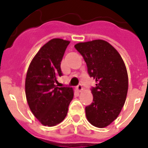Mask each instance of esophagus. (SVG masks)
I'll list each match as a JSON object with an SVG mask.
<instances>
[{"label":"esophagus","mask_w":148,"mask_h":148,"mask_svg":"<svg viewBox=\"0 0 148 148\" xmlns=\"http://www.w3.org/2000/svg\"><path fill=\"white\" fill-rule=\"evenodd\" d=\"M76 90L78 92H82V90H83V87H82V84H78L76 87Z\"/></svg>","instance_id":"esophagus-1"}]
</instances>
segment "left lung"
I'll return each mask as SVG.
<instances>
[{
  "instance_id": "8db88e82",
  "label": "left lung",
  "mask_w": 148,
  "mask_h": 148,
  "mask_svg": "<svg viewBox=\"0 0 148 148\" xmlns=\"http://www.w3.org/2000/svg\"><path fill=\"white\" fill-rule=\"evenodd\" d=\"M75 48L96 82L91 88L92 102L85 108L87 119L93 126L105 127L118 117L125 104L128 90L126 66L118 51L105 40L78 43Z\"/></svg>"
}]
</instances>
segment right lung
Returning a JSON list of instances; mask_svg holds the SVG:
<instances>
[{"mask_svg": "<svg viewBox=\"0 0 148 148\" xmlns=\"http://www.w3.org/2000/svg\"><path fill=\"white\" fill-rule=\"evenodd\" d=\"M69 40L53 38L44 44L28 68L25 82L27 102L34 116L43 125L53 127L64 119L73 99L72 87H58L63 75L61 61Z\"/></svg>", "mask_w": 148, "mask_h": 148, "instance_id": "right-lung-1", "label": "right lung"}]
</instances>
